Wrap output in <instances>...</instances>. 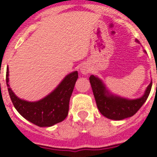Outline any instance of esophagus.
I'll return each instance as SVG.
<instances>
[{
	"instance_id": "esophagus-1",
	"label": "esophagus",
	"mask_w": 157,
	"mask_h": 157,
	"mask_svg": "<svg viewBox=\"0 0 157 157\" xmlns=\"http://www.w3.org/2000/svg\"><path fill=\"white\" fill-rule=\"evenodd\" d=\"M81 72H82V73L86 74H86H88L89 72H90V70H89L88 67H85V66H83L82 67H81Z\"/></svg>"
}]
</instances>
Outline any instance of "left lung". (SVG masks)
<instances>
[{
	"instance_id": "8db88e82",
	"label": "left lung",
	"mask_w": 157,
	"mask_h": 157,
	"mask_svg": "<svg viewBox=\"0 0 157 157\" xmlns=\"http://www.w3.org/2000/svg\"><path fill=\"white\" fill-rule=\"evenodd\" d=\"M90 82L99 112L107 118L117 121L134 116L146 102L152 86L151 81L140 98L129 100L110 94L103 82L93 75L90 76Z\"/></svg>"
}]
</instances>
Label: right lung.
I'll use <instances>...</instances> for the list:
<instances>
[{"label": "right lung", "instance_id": "add662e5", "mask_svg": "<svg viewBox=\"0 0 157 157\" xmlns=\"http://www.w3.org/2000/svg\"><path fill=\"white\" fill-rule=\"evenodd\" d=\"M9 69L6 70V84L10 99L18 113L40 127H49L63 121L68 114L69 101L78 72L73 71L63 80L52 93L37 102H28L18 98L9 86Z\"/></svg>", "mask_w": 157, "mask_h": 157}]
</instances>
